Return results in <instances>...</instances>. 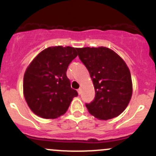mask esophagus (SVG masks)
<instances>
[{
	"mask_svg": "<svg viewBox=\"0 0 156 156\" xmlns=\"http://www.w3.org/2000/svg\"><path fill=\"white\" fill-rule=\"evenodd\" d=\"M78 93L79 94H81V87L78 89Z\"/></svg>",
	"mask_w": 156,
	"mask_h": 156,
	"instance_id": "1",
	"label": "esophagus"
}]
</instances>
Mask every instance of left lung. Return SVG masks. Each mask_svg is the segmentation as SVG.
<instances>
[{
	"mask_svg": "<svg viewBox=\"0 0 156 156\" xmlns=\"http://www.w3.org/2000/svg\"><path fill=\"white\" fill-rule=\"evenodd\" d=\"M78 56L90 74L94 100L86 104L96 118L107 120L121 114L133 94L131 74L124 60L109 48H78Z\"/></svg>",
	"mask_w": 156,
	"mask_h": 156,
	"instance_id": "left-lung-1",
	"label": "left lung"
}]
</instances>
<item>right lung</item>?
I'll return each instance as SVG.
<instances>
[{
  "instance_id": "add662e5",
  "label": "right lung",
  "mask_w": 156,
  "mask_h": 156,
  "mask_svg": "<svg viewBox=\"0 0 156 156\" xmlns=\"http://www.w3.org/2000/svg\"><path fill=\"white\" fill-rule=\"evenodd\" d=\"M77 48L51 46L38 54L26 69L23 95L30 110L44 119L66 113L78 92L71 87L66 72L78 55Z\"/></svg>"
}]
</instances>
